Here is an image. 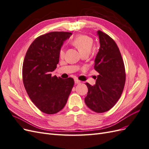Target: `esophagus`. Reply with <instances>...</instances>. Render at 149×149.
Returning <instances> with one entry per match:
<instances>
[{
    "label": "esophagus",
    "mask_w": 149,
    "mask_h": 149,
    "mask_svg": "<svg viewBox=\"0 0 149 149\" xmlns=\"http://www.w3.org/2000/svg\"><path fill=\"white\" fill-rule=\"evenodd\" d=\"M74 83H75L76 84H79V83H81V81H79V80H78V79H74Z\"/></svg>",
    "instance_id": "obj_1"
}]
</instances>
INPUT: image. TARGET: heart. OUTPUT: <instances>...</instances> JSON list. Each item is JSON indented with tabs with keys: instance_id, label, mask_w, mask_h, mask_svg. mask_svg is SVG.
I'll return each mask as SVG.
<instances>
[{
	"instance_id": "heart-1",
	"label": "heart",
	"mask_w": 149,
	"mask_h": 149,
	"mask_svg": "<svg viewBox=\"0 0 149 149\" xmlns=\"http://www.w3.org/2000/svg\"><path fill=\"white\" fill-rule=\"evenodd\" d=\"M93 43V39L86 35H79L71 40V44L78 49L81 55L90 53ZM59 56L60 58H63L65 56V51L63 49H61L59 52Z\"/></svg>"
}]
</instances>
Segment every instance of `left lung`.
<instances>
[{
	"label": "left lung",
	"mask_w": 149,
	"mask_h": 149,
	"mask_svg": "<svg viewBox=\"0 0 149 149\" xmlns=\"http://www.w3.org/2000/svg\"><path fill=\"white\" fill-rule=\"evenodd\" d=\"M97 33L100 48L94 68L99 75L94 86L85 83L88 93L84 101L90 109L102 113L110 110L120 97L125 83V70L114 40L101 30Z\"/></svg>",
	"instance_id": "8db88e82"
}]
</instances>
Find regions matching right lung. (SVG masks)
Here are the masks:
<instances>
[{"mask_svg": "<svg viewBox=\"0 0 149 149\" xmlns=\"http://www.w3.org/2000/svg\"><path fill=\"white\" fill-rule=\"evenodd\" d=\"M71 34L67 31H52L40 35L26 53L22 66L24 87L31 101L45 114L60 111L74 86L72 78L64 79L51 74L59 62L63 43Z\"/></svg>", "mask_w": 149, "mask_h": 149, "instance_id": "add662e5", "label": "right lung"}]
</instances>
